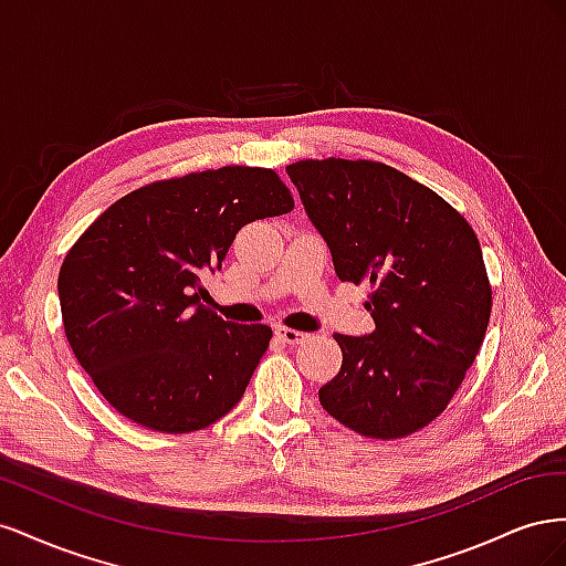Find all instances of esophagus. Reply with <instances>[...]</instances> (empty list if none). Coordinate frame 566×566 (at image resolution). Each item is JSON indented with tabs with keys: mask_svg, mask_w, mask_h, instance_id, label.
<instances>
[{
	"mask_svg": "<svg viewBox=\"0 0 566 566\" xmlns=\"http://www.w3.org/2000/svg\"><path fill=\"white\" fill-rule=\"evenodd\" d=\"M276 337L283 342V345H300V342L306 339L304 333L293 328H276Z\"/></svg>",
	"mask_w": 566,
	"mask_h": 566,
	"instance_id": "obj_1",
	"label": "esophagus"
}]
</instances>
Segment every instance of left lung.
<instances>
[{
  "label": "left lung",
  "mask_w": 566,
  "mask_h": 566,
  "mask_svg": "<svg viewBox=\"0 0 566 566\" xmlns=\"http://www.w3.org/2000/svg\"><path fill=\"white\" fill-rule=\"evenodd\" d=\"M339 281L370 283L375 331L335 333L342 368L321 406L373 439L408 437L449 406L479 354L491 285L472 227L399 169L373 160L285 167Z\"/></svg>",
  "instance_id": "8db88e82"
}]
</instances>
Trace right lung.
<instances>
[{
	"label": "right lung",
	"instance_id": "right-lung-1",
	"mask_svg": "<svg viewBox=\"0 0 566 566\" xmlns=\"http://www.w3.org/2000/svg\"><path fill=\"white\" fill-rule=\"evenodd\" d=\"M295 208L273 169L229 165L113 202L65 254V337L104 399L153 432L184 434L241 401L271 328L200 304L235 233Z\"/></svg>",
	"mask_w": 566,
	"mask_h": 566
}]
</instances>
